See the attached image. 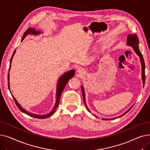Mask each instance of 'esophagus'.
<instances>
[{
	"label": "esophagus",
	"mask_w": 150,
	"mask_h": 150,
	"mask_svg": "<svg viewBox=\"0 0 150 150\" xmlns=\"http://www.w3.org/2000/svg\"><path fill=\"white\" fill-rule=\"evenodd\" d=\"M84 70H83V69H82V68H81V67H80V68H78V69H77V72L78 73V74L79 75H83V74H84Z\"/></svg>",
	"instance_id": "34e87169"
}]
</instances>
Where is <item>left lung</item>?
Here are the masks:
<instances>
[{"label":"left lung","mask_w":150,"mask_h":150,"mask_svg":"<svg viewBox=\"0 0 150 150\" xmlns=\"http://www.w3.org/2000/svg\"><path fill=\"white\" fill-rule=\"evenodd\" d=\"M139 38L137 37V36L135 34L133 35H128L127 36V44L128 45H129L131 47H132L134 50L135 51V52L136 53V54L138 55V56L140 57V62H141V65H142V81H143V85L144 86L145 84V62H144V59L143 58V56L140 50H139ZM81 91H82V94H83V100H84V104L86 105V108H87L88 111L91 112V111H89V109H88V108L86 106V102H85V93H84V88L83 86H81ZM132 108V106H131L128 111H126L124 114H122L121 115L119 116V117H122L123 115H124L125 114H127L129 110ZM96 116V115H95ZM104 120H109V119H104Z\"/></svg>","instance_id":"8db88e82"}]
</instances>
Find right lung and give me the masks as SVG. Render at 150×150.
Here are the masks:
<instances>
[{
	"label": "right lung",
	"instance_id": "right-lung-1",
	"mask_svg": "<svg viewBox=\"0 0 150 150\" xmlns=\"http://www.w3.org/2000/svg\"><path fill=\"white\" fill-rule=\"evenodd\" d=\"M41 32L39 31V30L37 31L34 28H28L26 31L25 32L23 33V36H22V40H21V42L23 41V39H24L27 35H29V34H31V35H38L39 34H40ZM16 52V50L14 51L13 52V54L12 55V57L11 58V59H10V67H9V71H10V67H11V61L13 59V56L14 54ZM75 70H69L68 71V72H66L64 74H63L62 76H60V78H59L58 80V84H57V99H56V103H55V105L54 106V107L53 108V109L52 111L47 114H45V115H37V114H33L31 112H29L28 111H27L26 110H25L23 108H22V106L19 105V103L18 102V101L16 100V99L14 96L11 94V92L10 91V75H9V73L8 74V89L10 91V93L11 94L12 96V97L13 98V100H14V102L16 105H17L18 108L20 109V111H21L22 112L25 113L31 117H35V118H36V119H46V118L47 117H50L53 114V112L55 111V110H56V109L57 108L58 105H59V100H60V97H61V93H62V92L63 91V89H64L65 86L66 85V84L67 83L68 81L70 79V78H72V77H74V76L75 75Z\"/></svg>",
	"mask_w": 150,
	"mask_h": 150
}]
</instances>
